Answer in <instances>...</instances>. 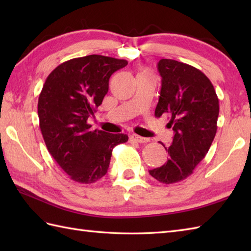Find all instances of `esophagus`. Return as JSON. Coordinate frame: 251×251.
<instances>
[{"label":"esophagus","mask_w":251,"mask_h":251,"mask_svg":"<svg viewBox=\"0 0 251 251\" xmlns=\"http://www.w3.org/2000/svg\"><path fill=\"white\" fill-rule=\"evenodd\" d=\"M130 139L132 141L138 142V143H147V142H149V138L140 137V136H138V135H131L130 136Z\"/></svg>","instance_id":"esophagus-1"}]
</instances>
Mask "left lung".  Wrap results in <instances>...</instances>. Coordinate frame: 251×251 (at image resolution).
Returning a JSON list of instances; mask_svg holds the SVG:
<instances>
[{"label":"left lung","mask_w":251,"mask_h":251,"mask_svg":"<svg viewBox=\"0 0 251 251\" xmlns=\"http://www.w3.org/2000/svg\"><path fill=\"white\" fill-rule=\"evenodd\" d=\"M157 70L162 88L155 116L170 115L168 127L175 135L168 159L163 166L149 170L165 184L188 178L209 150L217 132L219 99L214 85L199 69L173 59H161Z\"/></svg>","instance_id":"8db88e82"}]
</instances>
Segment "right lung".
Listing matches in <instances>:
<instances>
[{
  "label": "right lung",
  "instance_id": "1",
  "mask_svg": "<svg viewBox=\"0 0 251 251\" xmlns=\"http://www.w3.org/2000/svg\"><path fill=\"white\" fill-rule=\"evenodd\" d=\"M124 59L89 55L58 66L47 76L37 103L40 128L57 164L79 183H93L108 172L113 148L125 134L90 130V115L102 102L112 74Z\"/></svg>",
  "mask_w": 251,
  "mask_h": 251
}]
</instances>
